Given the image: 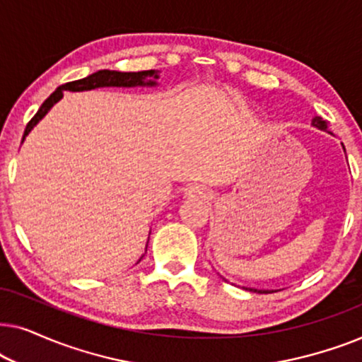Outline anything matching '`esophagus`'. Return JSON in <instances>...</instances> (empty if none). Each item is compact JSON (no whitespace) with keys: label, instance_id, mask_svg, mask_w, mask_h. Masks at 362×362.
<instances>
[{"label":"esophagus","instance_id":"34e87169","mask_svg":"<svg viewBox=\"0 0 362 362\" xmlns=\"http://www.w3.org/2000/svg\"><path fill=\"white\" fill-rule=\"evenodd\" d=\"M185 196L189 197V199H202V197H206V189L199 185L187 186L185 189Z\"/></svg>","mask_w":362,"mask_h":362}]
</instances>
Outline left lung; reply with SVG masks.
<instances>
[{
  "label": "left lung",
  "instance_id": "left-lung-1",
  "mask_svg": "<svg viewBox=\"0 0 362 362\" xmlns=\"http://www.w3.org/2000/svg\"><path fill=\"white\" fill-rule=\"evenodd\" d=\"M311 125L313 127H316V128H320V130H325V132H329V123L326 122V120H323V118L321 117H315L313 120H311ZM331 133V132H329ZM344 148V146H343ZM250 291H259V293H267V291L269 290H254V288H249ZM274 291V290H272Z\"/></svg>",
  "mask_w": 362,
  "mask_h": 362
}]
</instances>
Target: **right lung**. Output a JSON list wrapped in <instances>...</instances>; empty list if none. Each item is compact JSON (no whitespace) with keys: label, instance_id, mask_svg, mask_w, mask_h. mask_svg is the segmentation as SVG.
I'll list each match as a JSON object with an SVG mask.
<instances>
[{"label":"right lung","instance_id":"add662e5","mask_svg":"<svg viewBox=\"0 0 362 362\" xmlns=\"http://www.w3.org/2000/svg\"><path fill=\"white\" fill-rule=\"evenodd\" d=\"M148 78H153V81H148ZM156 78H158L156 71L118 72V71H108V69H103V71H98L86 78H78V81L64 83V86L57 87L56 90H54L46 100H44L36 115H34L31 118V122L28 123L26 130H24V135H23V141L24 138L29 135V132H31L33 128L36 127L44 117H46V113L51 110L59 100H61L66 90L83 92V90H92V88H98V87H155L158 83Z\"/></svg>","mask_w":362,"mask_h":362}]
</instances>
